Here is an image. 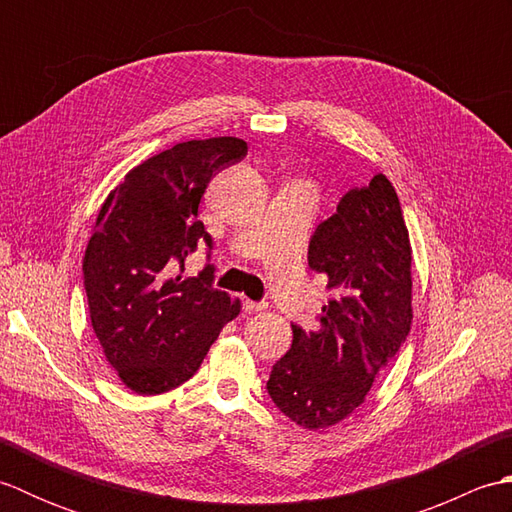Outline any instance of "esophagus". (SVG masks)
I'll list each match as a JSON object with an SVG mask.
<instances>
[{"label": "esophagus", "mask_w": 512, "mask_h": 512, "mask_svg": "<svg viewBox=\"0 0 512 512\" xmlns=\"http://www.w3.org/2000/svg\"><path fill=\"white\" fill-rule=\"evenodd\" d=\"M262 310H266V303L264 301H244V312H248V314H253V312H262Z\"/></svg>", "instance_id": "1"}]
</instances>
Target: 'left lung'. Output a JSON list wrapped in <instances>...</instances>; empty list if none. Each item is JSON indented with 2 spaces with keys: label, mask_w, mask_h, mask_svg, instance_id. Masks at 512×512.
Listing matches in <instances>:
<instances>
[{
  "label": "left lung",
  "mask_w": 512,
  "mask_h": 512,
  "mask_svg": "<svg viewBox=\"0 0 512 512\" xmlns=\"http://www.w3.org/2000/svg\"><path fill=\"white\" fill-rule=\"evenodd\" d=\"M308 266L332 299L314 332L292 325V345L266 383L277 409L303 429H325L363 405L411 330V244L400 200L378 173L347 191L308 246Z\"/></svg>",
  "instance_id": "left-lung-1"
}]
</instances>
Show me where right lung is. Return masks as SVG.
Segmentation results:
<instances>
[{
  "label": "right lung",
  "mask_w": 512,
  "mask_h": 512,
  "mask_svg": "<svg viewBox=\"0 0 512 512\" xmlns=\"http://www.w3.org/2000/svg\"><path fill=\"white\" fill-rule=\"evenodd\" d=\"M246 151L233 136L160 151L127 173L96 217L83 257L92 328L118 378L140 396L189 380L239 314V301L213 288V264L187 279L178 270L202 242L211 257L198 206L215 173Z\"/></svg>",
  "instance_id": "right-lung-1"
}]
</instances>
